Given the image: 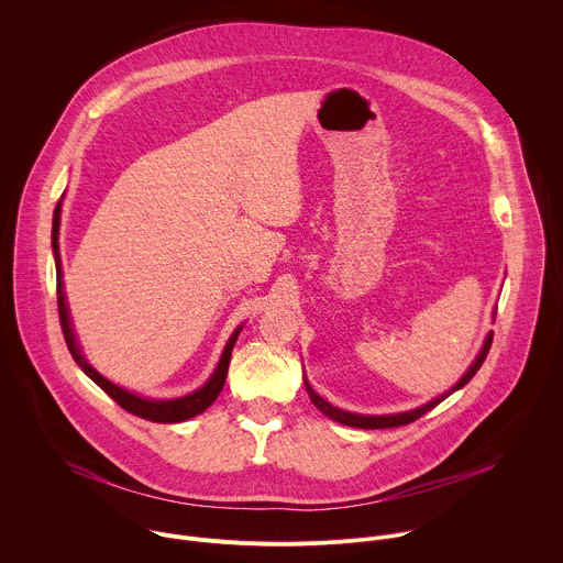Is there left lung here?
<instances>
[{
	"mask_svg": "<svg viewBox=\"0 0 563 563\" xmlns=\"http://www.w3.org/2000/svg\"><path fill=\"white\" fill-rule=\"evenodd\" d=\"M490 345H493V332L488 334V339H486L484 347H481V352H478V356L474 358V363L470 365V369L459 378V383H456L454 387H450L445 394H441V396L432 398L430 404H426V406H421V408H417V410H410V412H400V415H383V417L352 415V412H345V410H339V408L330 406L325 398H320V396L311 389V385L307 383V378H305V389H307V394H309V398H311V404H313L320 412H323L325 417H330L332 421H336V423H343V426H350V428H363V430H383V428L408 426V423H412V421L421 419V417H423L426 412H430L432 408H437V406L441 404V400H445L452 391H456V389H461L463 385H467V383L472 380V376L478 372V367L484 365V361H486V356H488V352H490Z\"/></svg>",
	"mask_w": 563,
	"mask_h": 563,
	"instance_id": "1",
	"label": "left lung"
}]
</instances>
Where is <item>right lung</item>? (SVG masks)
I'll return each instance as SVG.
<instances>
[{
    "label": "right lung",
    "mask_w": 563,
    "mask_h": 563,
    "mask_svg": "<svg viewBox=\"0 0 563 563\" xmlns=\"http://www.w3.org/2000/svg\"><path fill=\"white\" fill-rule=\"evenodd\" d=\"M59 213H62V200H57V207L53 211V256H55V269H57V311H59V325H62V332H64V341H66V347L73 356V361L85 369V374L98 383L113 400L124 408L126 412L140 417V419H146V421H153V423H180V421H187L191 417H198L202 415L213 400L218 398L222 385H224V378H227V369H229V358H231V350L235 345V339L240 334L238 328L231 339L227 341L224 345V352L220 356V363L216 367V372L211 374V378L196 391L187 394V396H180V398H169V400H153V398H142L137 394H131L122 387H118L115 383H111L109 378H104L100 372H96L87 358L82 356V350H79L77 345V339H75V332H73V325H70V318H68V307H66V298H64V283H62V265H59V247H57V235H59Z\"/></svg>",
    "instance_id": "obj_1"
}]
</instances>
